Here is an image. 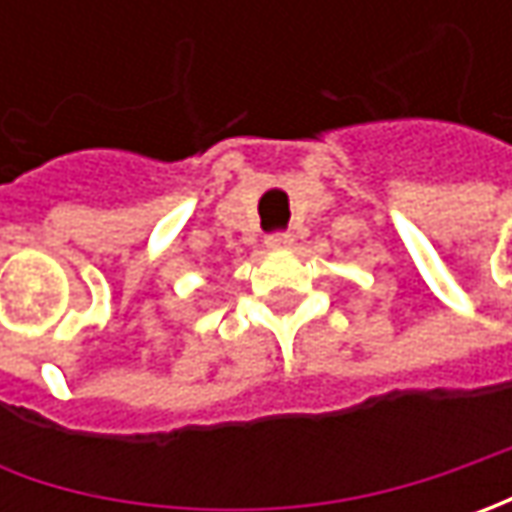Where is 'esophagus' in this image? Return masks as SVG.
Instances as JSON below:
<instances>
[{
  "mask_svg": "<svg viewBox=\"0 0 512 512\" xmlns=\"http://www.w3.org/2000/svg\"><path fill=\"white\" fill-rule=\"evenodd\" d=\"M265 245L270 250H287V247L293 245V236L290 233H270L265 239Z\"/></svg>",
  "mask_w": 512,
  "mask_h": 512,
  "instance_id": "34e87169",
  "label": "esophagus"
}]
</instances>
